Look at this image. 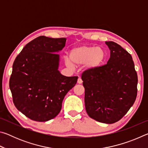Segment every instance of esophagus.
<instances>
[{
  "mask_svg": "<svg viewBox=\"0 0 148 148\" xmlns=\"http://www.w3.org/2000/svg\"><path fill=\"white\" fill-rule=\"evenodd\" d=\"M82 82H83V81H82V79L80 78V77H79L78 79H77V84H82Z\"/></svg>",
  "mask_w": 148,
  "mask_h": 148,
  "instance_id": "1",
  "label": "esophagus"
}]
</instances>
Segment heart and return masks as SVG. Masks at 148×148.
<instances>
[{"mask_svg":"<svg viewBox=\"0 0 148 148\" xmlns=\"http://www.w3.org/2000/svg\"><path fill=\"white\" fill-rule=\"evenodd\" d=\"M70 57L72 63L76 66L86 63L88 69H95L103 63L106 59V53L104 50L100 47L84 45L72 49ZM66 62L68 66H72L69 60H66Z\"/></svg>","mask_w":148,"mask_h":148,"instance_id":"obj_1","label":"heart"}]
</instances>
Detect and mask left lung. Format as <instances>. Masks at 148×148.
<instances>
[{
	"label": "left lung",
	"mask_w": 148,
	"mask_h": 148,
	"mask_svg": "<svg viewBox=\"0 0 148 148\" xmlns=\"http://www.w3.org/2000/svg\"><path fill=\"white\" fill-rule=\"evenodd\" d=\"M106 44L110 49L107 64L85 71L82 79L87 114L112 124L119 121L136 101L138 76L131 54L116 42Z\"/></svg>",
	"instance_id": "1"
}]
</instances>
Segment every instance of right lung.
<instances>
[{
    "instance_id": "1",
    "label": "right lung",
    "mask_w": 148,
    "mask_h": 148,
    "mask_svg": "<svg viewBox=\"0 0 148 148\" xmlns=\"http://www.w3.org/2000/svg\"><path fill=\"white\" fill-rule=\"evenodd\" d=\"M66 40L37 37L14 62L9 82L14 104L34 121L56 117L65 95L77 83V76H64L58 71L59 56L56 52L63 48Z\"/></svg>"
}]
</instances>
